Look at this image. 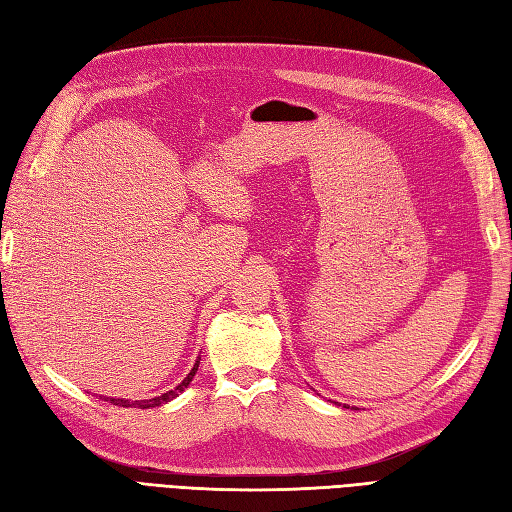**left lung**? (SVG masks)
I'll return each instance as SVG.
<instances>
[{"mask_svg": "<svg viewBox=\"0 0 512 512\" xmlns=\"http://www.w3.org/2000/svg\"><path fill=\"white\" fill-rule=\"evenodd\" d=\"M345 408H347V406H345Z\"/></svg>", "mask_w": 512, "mask_h": 512, "instance_id": "1", "label": "left lung"}]
</instances>
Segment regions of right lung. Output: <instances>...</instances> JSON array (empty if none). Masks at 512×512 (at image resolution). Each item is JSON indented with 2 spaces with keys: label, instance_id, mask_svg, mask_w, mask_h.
I'll return each mask as SVG.
<instances>
[{
  "label": "right lung",
  "instance_id": "right-lung-1",
  "mask_svg": "<svg viewBox=\"0 0 512 512\" xmlns=\"http://www.w3.org/2000/svg\"><path fill=\"white\" fill-rule=\"evenodd\" d=\"M197 367H199V360H195V365H193V369L189 371V376H186L176 389H171V391H167V393H162V395H158V397H152V400H136V402H132V400H126V397H104L106 402H110V404H115V406H123V408H130V406H134V408H156V406H160V404H167V402H171V400H176V397L184 391V389H189V384L193 382V378H195V373H197Z\"/></svg>",
  "mask_w": 512,
  "mask_h": 512
}]
</instances>
